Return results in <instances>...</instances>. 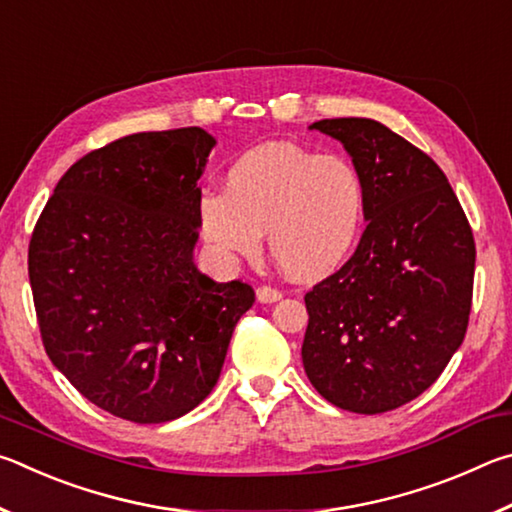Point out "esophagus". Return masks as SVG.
Segmentation results:
<instances>
[{
	"mask_svg": "<svg viewBox=\"0 0 512 512\" xmlns=\"http://www.w3.org/2000/svg\"><path fill=\"white\" fill-rule=\"evenodd\" d=\"M282 298V291L271 287V284H262V287H257V300L259 302H277Z\"/></svg>",
	"mask_w": 512,
	"mask_h": 512,
	"instance_id": "esophagus-1",
	"label": "esophagus"
}]
</instances>
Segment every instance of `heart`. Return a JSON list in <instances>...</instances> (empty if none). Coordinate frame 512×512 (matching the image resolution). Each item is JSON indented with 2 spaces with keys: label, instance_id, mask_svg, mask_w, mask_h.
I'll return each instance as SVG.
<instances>
[{
  "label": "heart",
  "instance_id": "obj_1",
  "mask_svg": "<svg viewBox=\"0 0 512 512\" xmlns=\"http://www.w3.org/2000/svg\"><path fill=\"white\" fill-rule=\"evenodd\" d=\"M363 214L366 189L350 160L289 142L241 155L223 192L198 198L207 244L225 257L253 259L266 232L275 262L298 280H318L345 262Z\"/></svg>",
  "mask_w": 512,
  "mask_h": 512
}]
</instances>
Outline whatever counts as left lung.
Wrapping results in <instances>:
<instances>
[{
    "instance_id": "8db88e82",
    "label": "left lung",
    "mask_w": 512,
    "mask_h": 512,
    "mask_svg": "<svg viewBox=\"0 0 512 512\" xmlns=\"http://www.w3.org/2000/svg\"><path fill=\"white\" fill-rule=\"evenodd\" d=\"M361 173L366 219L354 255L305 296L302 363L339 409L375 415L440 377L470 323L476 246L447 176L375 119H320Z\"/></svg>"
}]
</instances>
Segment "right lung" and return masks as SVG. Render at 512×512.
Instances as JSON below:
<instances>
[{"label":"right lung","mask_w":512,"mask_h":512,"mask_svg":"<svg viewBox=\"0 0 512 512\" xmlns=\"http://www.w3.org/2000/svg\"><path fill=\"white\" fill-rule=\"evenodd\" d=\"M203 128L119 137L58 180L29 241V282L51 363L99 409L176 420L221 375L246 282L194 266Z\"/></svg>","instance_id":"1"}]
</instances>
